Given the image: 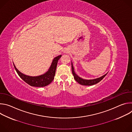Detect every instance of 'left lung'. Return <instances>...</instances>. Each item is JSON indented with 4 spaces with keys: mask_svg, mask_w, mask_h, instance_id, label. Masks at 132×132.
Listing matches in <instances>:
<instances>
[{
    "mask_svg": "<svg viewBox=\"0 0 132 132\" xmlns=\"http://www.w3.org/2000/svg\"><path fill=\"white\" fill-rule=\"evenodd\" d=\"M71 70H72V73L73 74V76L75 80H76L77 82H78L79 84H80V85H84V86H91V85H95V84L98 83L99 82H100L102 79H103V78L107 75V73H106L105 75H103V76H102V77L97 78V79H91V80H86V79H84L79 77L78 75H76V73L75 72L74 68L73 67L72 63H71Z\"/></svg>",
    "mask_w": 132,
    "mask_h": 132,
    "instance_id": "obj_1",
    "label": "left lung"
}]
</instances>
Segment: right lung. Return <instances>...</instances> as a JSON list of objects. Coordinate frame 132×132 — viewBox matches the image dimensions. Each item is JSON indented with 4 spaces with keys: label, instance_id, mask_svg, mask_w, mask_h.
<instances>
[{
    "label": "right lung",
    "instance_id": "1",
    "mask_svg": "<svg viewBox=\"0 0 132 132\" xmlns=\"http://www.w3.org/2000/svg\"><path fill=\"white\" fill-rule=\"evenodd\" d=\"M61 56L62 55H61L54 58L48 71H47L44 75H41V76H39L32 77L27 76V75L22 73L21 72L19 71L16 68L14 64L13 66L19 76L20 77L28 84L33 87H42L48 85L53 80L55 75L57 62L59 59L61 57Z\"/></svg>",
    "mask_w": 132,
    "mask_h": 132
}]
</instances>
